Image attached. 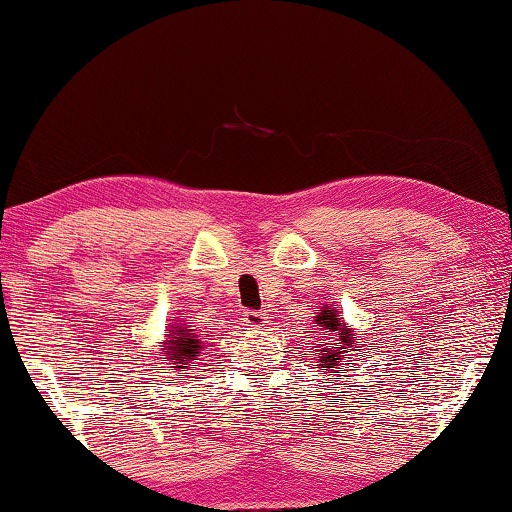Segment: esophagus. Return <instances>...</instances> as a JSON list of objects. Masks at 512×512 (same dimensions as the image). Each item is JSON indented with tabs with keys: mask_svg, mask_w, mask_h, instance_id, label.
Listing matches in <instances>:
<instances>
[{
	"mask_svg": "<svg viewBox=\"0 0 512 512\" xmlns=\"http://www.w3.org/2000/svg\"><path fill=\"white\" fill-rule=\"evenodd\" d=\"M241 317H243V324H246L248 329H262V326L269 324V317H266V312L246 310Z\"/></svg>",
	"mask_w": 512,
	"mask_h": 512,
	"instance_id": "esophagus-1",
	"label": "esophagus"
}]
</instances>
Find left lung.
<instances>
[{
	"instance_id": "1",
	"label": "left lung",
	"mask_w": 512,
	"mask_h": 512,
	"mask_svg": "<svg viewBox=\"0 0 512 512\" xmlns=\"http://www.w3.org/2000/svg\"><path fill=\"white\" fill-rule=\"evenodd\" d=\"M315 329H310V333L315 335V342L319 340L322 345L315 349V361L322 365V368H333V365H347L345 361L349 358L347 352L354 349V338L352 331L347 329L345 324L340 322L338 312L333 310H322L315 319ZM358 352V349H356Z\"/></svg>"
}]
</instances>
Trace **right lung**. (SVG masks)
<instances>
[{"label": "right lung", "mask_w": 512, "mask_h": 512, "mask_svg": "<svg viewBox=\"0 0 512 512\" xmlns=\"http://www.w3.org/2000/svg\"><path fill=\"white\" fill-rule=\"evenodd\" d=\"M172 340H167V358H170V368H179V375H186L188 363L197 361V356L202 354V340H197V335L193 333V329H179L174 326Z\"/></svg>", "instance_id": "obj_1"}]
</instances>
